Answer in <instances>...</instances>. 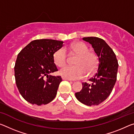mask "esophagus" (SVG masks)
I'll list each match as a JSON object with an SVG mask.
<instances>
[{"label": "esophagus", "mask_w": 134, "mask_h": 134, "mask_svg": "<svg viewBox=\"0 0 134 134\" xmlns=\"http://www.w3.org/2000/svg\"><path fill=\"white\" fill-rule=\"evenodd\" d=\"M62 79L63 80H69V81H71V79H67V78H65L64 77H62Z\"/></svg>", "instance_id": "1"}]
</instances>
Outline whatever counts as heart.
I'll return each mask as SVG.
<instances>
[{
    "label": "heart",
    "mask_w": 134,
    "mask_h": 134,
    "mask_svg": "<svg viewBox=\"0 0 134 134\" xmlns=\"http://www.w3.org/2000/svg\"><path fill=\"white\" fill-rule=\"evenodd\" d=\"M73 54H77L79 58L75 62V66L67 65L59 70V74L69 79H77L85 77L87 73L91 75L97 69L98 58L94 52L89 51L85 44L81 42H75L67 47ZM54 63L59 67L67 63V53L64 48L59 49L53 55Z\"/></svg>",
    "instance_id": "b5f03b06"
}]
</instances>
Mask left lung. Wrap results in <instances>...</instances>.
<instances>
[{
    "label": "left lung",
    "mask_w": 134,
    "mask_h": 134,
    "mask_svg": "<svg viewBox=\"0 0 134 134\" xmlns=\"http://www.w3.org/2000/svg\"><path fill=\"white\" fill-rule=\"evenodd\" d=\"M83 40L92 45L98 57L97 72L89 79L90 82L82 83V89L75 94L80 103L88 106L97 105L111 94L115 85L118 62L112 49L101 38L83 37Z\"/></svg>",
    "instance_id": "left-lung-1"
}]
</instances>
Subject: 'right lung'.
Returning <instances> with one entry per match:
<instances>
[{
  "label": "right lung",
  "instance_id": "obj_1",
  "mask_svg": "<svg viewBox=\"0 0 134 134\" xmlns=\"http://www.w3.org/2000/svg\"><path fill=\"white\" fill-rule=\"evenodd\" d=\"M64 42L52 39L31 41L19 53L14 67L16 86L22 97L32 104H47L56 97L61 76L53 55Z\"/></svg>",
  "mask_w": 134,
  "mask_h": 134
}]
</instances>
